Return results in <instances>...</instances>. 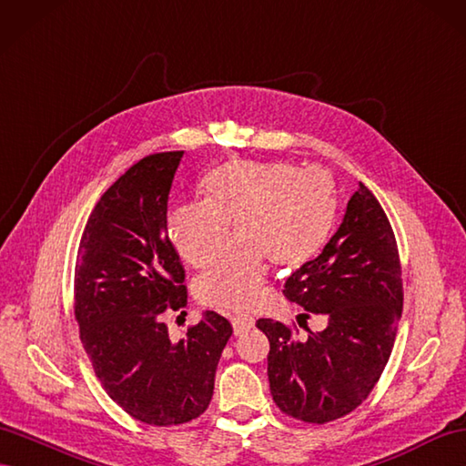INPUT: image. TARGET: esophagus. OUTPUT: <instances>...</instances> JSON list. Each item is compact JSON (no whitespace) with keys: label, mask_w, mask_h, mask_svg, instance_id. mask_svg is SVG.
<instances>
[{"label":"esophagus","mask_w":466,"mask_h":466,"mask_svg":"<svg viewBox=\"0 0 466 466\" xmlns=\"http://www.w3.org/2000/svg\"><path fill=\"white\" fill-rule=\"evenodd\" d=\"M233 324V332L235 336H243L245 332H248L253 328V319H245V316H237V319L231 320Z\"/></svg>","instance_id":"1"}]
</instances>
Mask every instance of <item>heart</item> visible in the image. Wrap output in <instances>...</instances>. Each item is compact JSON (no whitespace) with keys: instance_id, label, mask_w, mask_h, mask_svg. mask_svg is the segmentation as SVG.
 <instances>
[{"instance_id":"b5f03b06","label":"heart","mask_w":466,"mask_h":466,"mask_svg":"<svg viewBox=\"0 0 466 466\" xmlns=\"http://www.w3.org/2000/svg\"><path fill=\"white\" fill-rule=\"evenodd\" d=\"M203 201L167 215V237L191 267L203 268L231 241L237 245L201 275L198 299L225 312H251L267 297L265 258L297 268L320 251L336 218V194L322 169L285 162H227L201 184Z\"/></svg>"}]
</instances>
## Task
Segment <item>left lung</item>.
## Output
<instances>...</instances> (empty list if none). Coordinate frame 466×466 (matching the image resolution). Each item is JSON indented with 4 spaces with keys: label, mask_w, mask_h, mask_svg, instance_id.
I'll return each instance as SVG.
<instances>
[{
    "label": "left lung",
    "mask_w": 466,
    "mask_h": 466,
    "mask_svg": "<svg viewBox=\"0 0 466 466\" xmlns=\"http://www.w3.org/2000/svg\"><path fill=\"white\" fill-rule=\"evenodd\" d=\"M282 294L328 320L322 332L257 320L268 338V383L282 413L328 423L354 411L388 364L403 310L401 265L388 215L360 184L322 253L294 270ZM309 319V314H302Z\"/></svg>",
    "instance_id": "1"
}]
</instances>
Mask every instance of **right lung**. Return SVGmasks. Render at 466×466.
Listing matches in <instances>:
<instances>
[{
    "label": "right lung",
    "mask_w": 466,
    "mask_h": 466,
    "mask_svg": "<svg viewBox=\"0 0 466 466\" xmlns=\"http://www.w3.org/2000/svg\"><path fill=\"white\" fill-rule=\"evenodd\" d=\"M184 152L146 156L86 221L75 265V319L112 401L146 425H181L208 410L229 320L206 310L172 342L166 310L187 304L186 270L167 237V198Z\"/></svg>",
    "instance_id": "right-lung-1"
}]
</instances>
